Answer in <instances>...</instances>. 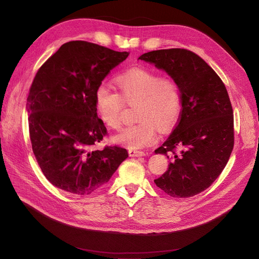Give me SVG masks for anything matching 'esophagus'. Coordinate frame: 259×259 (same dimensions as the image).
Here are the masks:
<instances>
[{"label": "esophagus", "mask_w": 259, "mask_h": 259, "mask_svg": "<svg viewBox=\"0 0 259 259\" xmlns=\"http://www.w3.org/2000/svg\"><path fill=\"white\" fill-rule=\"evenodd\" d=\"M129 155L132 156V157H139V156H144V155H145V152L139 151V150H132V149H130V150H129Z\"/></svg>", "instance_id": "1"}]
</instances>
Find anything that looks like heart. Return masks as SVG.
I'll list each match as a JSON object with an SVG mask.
<instances>
[{"label":"heart","mask_w":259,"mask_h":259,"mask_svg":"<svg viewBox=\"0 0 259 259\" xmlns=\"http://www.w3.org/2000/svg\"><path fill=\"white\" fill-rule=\"evenodd\" d=\"M115 82L120 95L106 84L95 91L98 115L111 129H119L125 104L137 106L140 121L122 129L112 137L114 144L129 149H140L154 144L157 128L167 131L177 122L181 113V92L176 81L144 69H133L119 75Z\"/></svg>","instance_id":"heart-1"}]
</instances>
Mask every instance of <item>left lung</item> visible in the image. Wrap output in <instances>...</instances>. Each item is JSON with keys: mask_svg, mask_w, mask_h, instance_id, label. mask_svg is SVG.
Segmentation results:
<instances>
[{"mask_svg": "<svg viewBox=\"0 0 259 259\" xmlns=\"http://www.w3.org/2000/svg\"><path fill=\"white\" fill-rule=\"evenodd\" d=\"M139 59L167 73L181 92L179 123L154 151L170 162L154 183L171 197H193L220 176L234 147V116L226 85L203 59L187 50L152 51Z\"/></svg>", "mask_w": 259, "mask_h": 259, "instance_id": "8db88e82", "label": "left lung"}]
</instances>
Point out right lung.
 Returning a JSON list of instances; mask_svg holds the SVG:
<instances>
[{"label": "right lung", "instance_id": "obj_1", "mask_svg": "<svg viewBox=\"0 0 259 259\" xmlns=\"http://www.w3.org/2000/svg\"><path fill=\"white\" fill-rule=\"evenodd\" d=\"M129 56L85 41H71L40 67L29 90L31 147L56 187L87 196L105 185L128 157L126 149L94 150L107 129L97 116L95 91Z\"/></svg>", "mask_w": 259, "mask_h": 259}]
</instances>
